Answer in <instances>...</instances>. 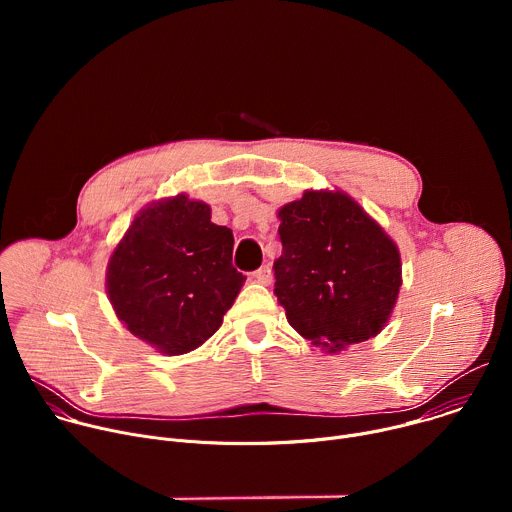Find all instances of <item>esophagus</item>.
Instances as JSON below:
<instances>
[{"label":"esophagus","mask_w":512,"mask_h":512,"mask_svg":"<svg viewBox=\"0 0 512 512\" xmlns=\"http://www.w3.org/2000/svg\"><path fill=\"white\" fill-rule=\"evenodd\" d=\"M253 277L257 283H263V285H269L273 281V273H271V267L269 265H263L259 267L257 271H253Z\"/></svg>","instance_id":"34e87169"}]
</instances>
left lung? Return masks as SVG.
<instances>
[{
  "label": "left lung",
  "mask_w": 512,
  "mask_h": 512,
  "mask_svg": "<svg viewBox=\"0 0 512 512\" xmlns=\"http://www.w3.org/2000/svg\"><path fill=\"white\" fill-rule=\"evenodd\" d=\"M275 296L312 344L342 350L377 336L397 302L395 243L342 192H306L279 210Z\"/></svg>",
  "instance_id": "8db88e82"
}]
</instances>
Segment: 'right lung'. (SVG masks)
Listing matches in <instances>:
<instances>
[{
	"mask_svg": "<svg viewBox=\"0 0 512 512\" xmlns=\"http://www.w3.org/2000/svg\"><path fill=\"white\" fill-rule=\"evenodd\" d=\"M233 233L210 223V206L188 196L139 212L107 269V294L131 334L184 354L223 324L245 283L233 267Z\"/></svg>",
	"mask_w": 512,
	"mask_h": 512,
	"instance_id": "1",
	"label": "right lung"
}]
</instances>
